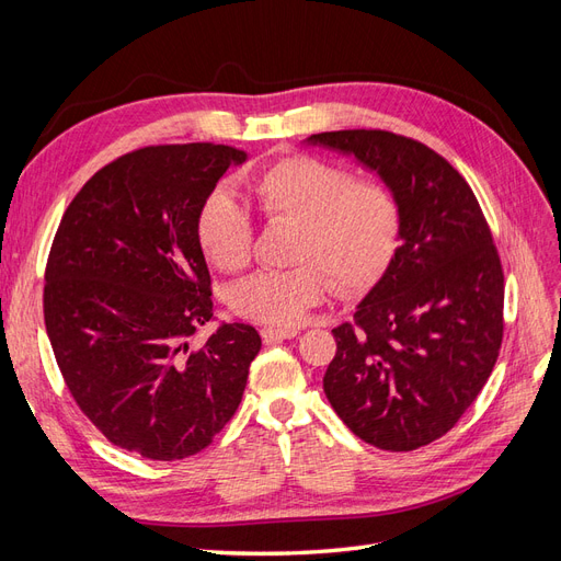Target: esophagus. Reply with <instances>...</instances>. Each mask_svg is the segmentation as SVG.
<instances>
[{
  "label": "esophagus",
  "mask_w": 561,
  "mask_h": 561,
  "mask_svg": "<svg viewBox=\"0 0 561 561\" xmlns=\"http://www.w3.org/2000/svg\"><path fill=\"white\" fill-rule=\"evenodd\" d=\"M297 330H278V328H262L264 342H283V339H293L297 336Z\"/></svg>",
  "instance_id": "1"
}]
</instances>
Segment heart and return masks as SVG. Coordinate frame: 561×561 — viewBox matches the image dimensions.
Masks as SVG:
<instances>
[{"label":"heart","instance_id":"obj_1","mask_svg":"<svg viewBox=\"0 0 561 561\" xmlns=\"http://www.w3.org/2000/svg\"><path fill=\"white\" fill-rule=\"evenodd\" d=\"M245 192L266 222H295L290 260L283 271H260L233 285L229 304L241 318L290 330L328 297L375 285L393 260L400 206L379 180H355L344 165L290 154L245 180ZM196 239L208 262L236 274L248 266L252 217L229 192L210 194L196 217Z\"/></svg>","mask_w":561,"mask_h":561}]
</instances>
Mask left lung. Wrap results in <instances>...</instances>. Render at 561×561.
I'll return each mask as SVG.
<instances>
[{"label": "left lung", "mask_w": 561, "mask_h": 561, "mask_svg": "<svg viewBox=\"0 0 561 561\" xmlns=\"http://www.w3.org/2000/svg\"><path fill=\"white\" fill-rule=\"evenodd\" d=\"M311 142L348 151L396 194L400 239L383 278L351 322L322 388L346 426L386 451L449 433L480 396L503 342V266L478 198L435 149L355 128Z\"/></svg>", "instance_id": "obj_1"}]
</instances>
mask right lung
I'll list each match as a JSON object with an SVG mask.
<instances>
[{
    "label": "right lung",
    "instance_id": "add662e5",
    "mask_svg": "<svg viewBox=\"0 0 561 561\" xmlns=\"http://www.w3.org/2000/svg\"><path fill=\"white\" fill-rule=\"evenodd\" d=\"M241 161L215 142L133 149L81 186L50 243L44 322L65 386L112 445L154 461L213 443L262 348L245 322L192 344L213 318L196 217Z\"/></svg>",
    "mask_w": 561,
    "mask_h": 561
}]
</instances>
